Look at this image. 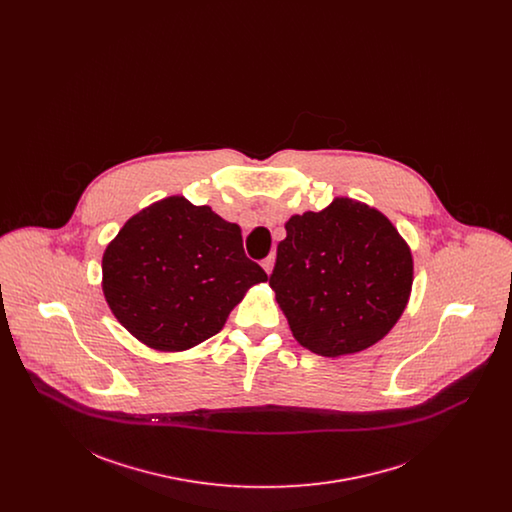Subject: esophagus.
<instances>
[{"label": "esophagus", "instance_id": "esophagus-1", "mask_svg": "<svg viewBox=\"0 0 512 512\" xmlns=\"http://www.w3.org/2000/svg\"><path fill=\"white\" fill-rule=\"evenodd\" d=\"M274 263H276V257H274V255H268L267 259H265L261 265L267 270V274H270L272 268H274Z\"/></svg>", "mask_w": 512, "mask_h": 512}]
</instances>
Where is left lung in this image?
Here are the masks:
<instances>
[{
	"label": "left lung",
	"mask_w": 512,
	"mask_h": 512,
	"mask_svg": "<svg viewBox=\"0 0 512 512\" xmlns=\"http://www.w3.org/2000/svg\"><path fill=\"white\" fill-rule=\"evenodd\" d=\"M278 244L270 288L293 338L311 353L343 357L382 340L411 290V247L378 209L334 197L322 211L293 215Z\"/></svg>",
	"instance_id": "8db88e82"
}]
</instances>
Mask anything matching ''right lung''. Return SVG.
<instances>
[{"label":"right lung","instance_id":"1","mask_svg":"<svg viewBox=\"0 0 512 512\" xmlns=\"http://www.w3.org/2000/svg\"><path fill=\"white\" fill-rule=\"evenodd\" d=\"M111 313L147 347L192 349L219 334L230 311L267 272L245 257L242 228L184 195L124 222L101 261Z\"/></svg>","mask_w":512,"mask_h":512}]
</instances>
